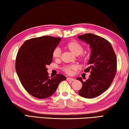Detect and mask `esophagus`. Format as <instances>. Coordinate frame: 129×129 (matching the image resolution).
<instances>
[{
  "label": "esophagus",
  "mask_w": 129,
  "mask_h": 129,
  "mask_svg": "<svg viewBox=\"0 0 129 129\" xmlns=\"http://www.w3.org/2000/svg\"><path fill=\"white\" fill-rule=\"evenodd\" d=\"M67 80L68 81H75V79L72 78H67Z\"/></svg>",
  "instance_id": "34e87169"
}]
</instances>
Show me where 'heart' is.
<instances>
[{
    "mask_svg": "<svg viewBox=\"0 0 129 129\" xmlns=\"http://www.w3.org/2000/svg\"><path fill=\"white\" fill-rule=\"evenodd\" d=\"M66 47L69 48L76 55L81 54L84 50L83 46L77 41H71L69 42L68 43H67ZM61 50L59 47H56L52 52V56L55 59L59 58ZM75 67H76L74 65H67V66H65L63 67V70L67 74H70L72 73L73 70L75 69Z\"/></svg>",
    "mask_w": 129,
    "mask_h": 129,
    "instance_id": "heart-1",
    "label": "heart"
}]
</instances>
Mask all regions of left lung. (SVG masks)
I'll list each match as a JSON object with an SVG mask.
<instances>
[{
    "label": "left lung",
    "instance_id": "left-lung-1",
    "mask_svg": "<svg viewBox=\"0 0 129 129\" xmlns=\"http://www.w3.org/2000/svg\"><path fill=\"white\" fill-rule=\"evenodd\" d=\"M85 42L91 49L84 72L91 74L85 82L77 78L82 83L79 95L86 98H93L100 95L108 89L117 73V58L111 43L103 38L92 34H85L77 37Z\"/></svg>",
    "mask_w": 129,
    "mask_h": 129
}]
</instances>
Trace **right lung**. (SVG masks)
I'll list each match as a JSON object with an SVG mask.
<instances>
[{"label":"right lung","mask_w":129,"mask_h":129,"mask_svg":"<svg viewBox=\"0 0 129 129\" xmlns=\"http://www.w3.org/2000/svg\"><path fill=\"white\" fill-rule=\"evenodd\" d=\"M60 39L51 36L31 38L25 41L18 50L16 73L23 87L35 98L45 99L52 95L60 82L66 79L59 74L50 78L46 68L52 62V52Z\"/></svg>","instance_id":"obj_1"}]
</instances>
